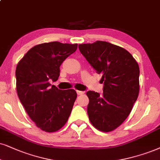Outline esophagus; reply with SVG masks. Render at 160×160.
Here are the masks:
<instances>
[{
	"label": "esophagus",
	"instance_id": "obj_1",
	"mask_svg": "<svg viewBox=\"0 0 160 160\" xmlns=\"http://www.w3.org/2000/svg\"><path fill=\"white\" fill-rule=\"evenodd\" d=\"M83 92H82V91H78V90H77V94H78V95H81V94H83Z\"/></svg>",
	"mask_w": 160,
	"mask_h": 160
}]
</instances>
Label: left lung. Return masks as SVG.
I'll return each instance as SVG.
<instances>
[{"label": "left lung", "instance_id": "1", "mask_svg": "<svg viewBox=\"0 0 160 160\" xmlns=\"http://www.w3.org/2000/svg\"><path fill=\"white\" fill-rule=\"evenodd\" d=\"M78 47L104 82L102 95L86 93L88 118L95 128L110 132L126 120L138 98L139 65L127 50L108 42L98 40Z\"/></svg>", "mask_w": 160, "mask_h": 160}]
</instances>
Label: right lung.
I'll use <instances>...</instances> for the list:
<instances>
[{
  "label": "right lung",
  "instance_id": "obj_1",
  "mask_svg": "<svg viewBox=\"0 0 160 160\" xmlns=\"http://www.w3.org/2000/svg\"><path fill=\"white\" fill-rule=\"evenodd\" d=\"M78 44L54 41L30 48L15 71L18 96L36 126L46 132L60 130L68 121L77 98L74 89L60 90L48 80H58L60 66Z\"/></svg>",
  "mask_w": 160,
  "mask_h": 160
}]
</instances>
